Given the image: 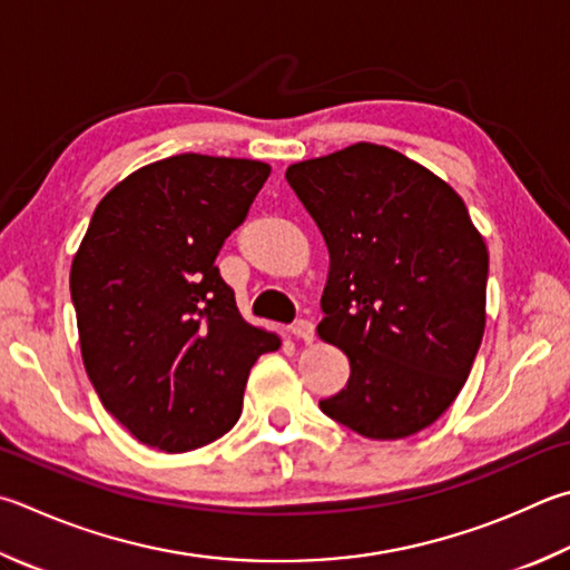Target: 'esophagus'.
I'll list each match as a JSON object with an SVG mask.
<instances>
[{
  "label": "esophagus",
  "instance_id": "34e87169",
  "mask_svg": "<svg viewBox=\"0 0 570 570\" xmlns=\"http://www.w3.org/2000/svg\"><path fill=\"white\" fill-rule=\"evenodd\" d=\"M292 334H294L296 338H302L304 344H312L314 336H316V331H314V324H312V321L302 318V321H296V324L292 326Z\"/></svg>",
  "mask_w": 570,
  "mask_h": 570
}]
</instances>
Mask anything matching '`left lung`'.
<instances>
[{
	"label": "left lung",
	"instance_id": "1",
	"mask_svg": "<svg viewBox=\"0 0 570 570\" xmlns=\"http://www.w3.org/2000/svg\"><path fill=\"white\" fill-rule=\"evenodd\" d=\"M286 181L328 249L318 338L351 364L318 406L366 439L413 436L456 401L479 354L483 236L446 181L379 144L292 164Z\"/></svg>",
	"mask_w": 570,
	"mask_h": 570
}]
</instances>
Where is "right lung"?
<instances>
[{
  "mask_svg": "<svg viewBox=\"0 0 570 570\" xmlns=\"http://www.w3.org/2000/svg\"><path fill=\"white\" fill-rule=\"evenodd\" d=\"M272 167L177 154L97 204L69 286L87 376L134 439L167 453L224 436L256 358L282 338L246 324L216 254Z\"/></svg>",
  "mask_w": 570,
  "mask_h": 570,
  "instance_id": "add662e5",
  "label": "right lung"
}]
</instances>
